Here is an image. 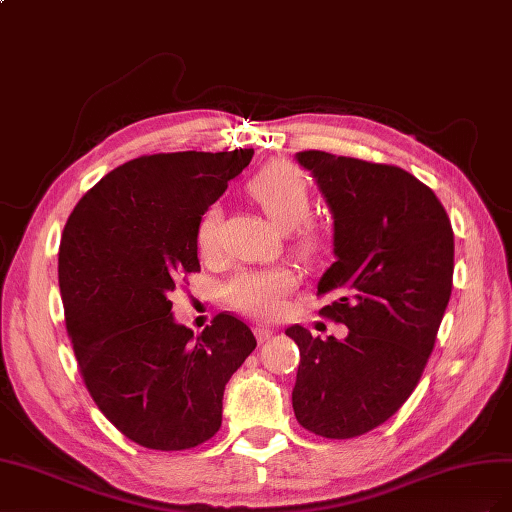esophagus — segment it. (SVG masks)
<instances>
[{"instance_id":"esophagus-1","label":"esophagus","mask_w":512,"mask_h":512,"mask_svg":"<svg viewBox=\"0 0 512 512\" xmlns=\"http://www.w3.org/2000/svg\"><path fill=\"white\" fill-rule=\"evenodd\" d=\"M272 334H274V328H270V326H255V337L259 343L268 341Z\"/></svg>"}]
</instances>
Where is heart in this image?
I'll use <instances>...</instances> for the list:
<instances>
[{"mask_svg": "<svg viewBox=\"0 0 512 512\" xmlns=\"http://www.w3.org/2000/svg\"><path fill=\"white\" fill-rule=\"evenodd\" d=\"M248 193L276 227L283 231L291 229L298 251H315L319 233L315 225L306 221V216L311 214V186L296 165L274 163L261 169L248 182ZM197 246L206 257H214L221 248V208L218 206L203 210L197 223ZM294 285V274L283 268L248 270L229 281L227 298L244 313L270 317L281 311L283 298Z\"/></svg>", "mask_w": 512, "mask_h": 512, "instance_id": "heart-1", "label": "heart"}]
</instances>
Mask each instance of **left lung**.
I'll return each mask as SVG.
<instances>
[{"mask_svg":"<svg viewBox=\"0 0 512 512\" xmlns=\"http://www.w3.org/2000/svg\"><path fill=\"white\" fill-rule=\"evenodd\" d=\"M311 171L334 218V264L321 313L349 328L343 341L291 326L300 347L291 392L304 429L349 440L386 422L414 392L450 300L455 236L429 186L392 165L309 150Z\"/></svg>","mask_w":512,"mask_h":512,"instance_id":"8db88e82","label":"left lung"}]
</instances>
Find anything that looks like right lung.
<instances>
[{"mask_svg":"<svg viewBox=\"0 0 512 512\" xmlns=\"http://www.w3.org/2000/svg\"><path fill=\"white\" fill-rule=\"evenodd\" d=\"M253 150L128 160L72 210L60 244L66 328L98 410L128 440L186 450L221 429L223 392L257 341L221 313L195 334L169 294L199 272L197 223Z\"/></svg>","mask_w":512,"mask_h":512,"instance_id":"obj_1","label":"right lung"}]
</instances>
